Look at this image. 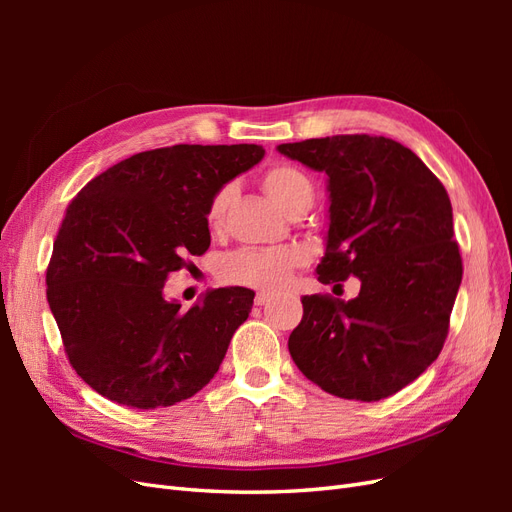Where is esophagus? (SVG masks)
I'll list each match as a JSON object with an SVG mask.
<instances>
[{
    "instance_id": "1",
    "label": "esophagus",
    "mask_w": 512,
    "mask_h": 512,
    "mask_svg": "<svg viewBox=\"0 0 512 512\" xmlns=\"http://www.w3.org/2000/svg\"><path fill=\"white\" fill-rule=\"evenodd\" d=\"M271 301V294L269 292H258L256 297H254V303L256 305H267Z\"/></svg>"
}]
</instances>
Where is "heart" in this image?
Wrapping results in <instances>:
<instances>
[{
  "mask_svg": "<svg viewBox=\"0 0 512 512\" xmlns=\"http://www.w3.org/2000/svg\"><path fill=\"white\" fill-rule=\"evenodd\" d=\"M260 185L265 194L286 215H303L314 203L316 185L303 168L277 162L260 175ZM237 196L235 183H224L215 190L207 205V226L211 230H222L228 218L232 200ZM307 265V252L299 245L271 247V250H256L245 247L222 260L220 277L226 284L247 286L258 290H280L290 282L292 273Z\"/></svg>",
  "mask_w": 512,
  "mask_h": 512,
  "instance_id": "b5f03b06",
  "label": "heart"
}]
</instances>
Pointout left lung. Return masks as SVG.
<instances>
[{"label":"left lung","instance_id":"1","mask_svg":"<svg viewBox=\"0 0 512 512\" xmlns=\"http://www.w3.org/2000/svg\"><path fill=\"white\" fill-rule=\"evenodd\" d=\"M327 173V252L322 284L359 277L342 301L307 294L288 337L292 361L335 397L378 401L438 359L461 284L453 207L440 179L393 138L337 134L277 147Z\"/></svg>","mask_w":512,"mask_h":512}]
</instances>
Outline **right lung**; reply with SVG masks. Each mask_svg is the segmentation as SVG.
Wrapping results in <instances>:
<instances>
[{"mask_svg": "<svg viewBox=\"0 0 512 512\" xmlns=\"http://www.w3.org/2000/svg\"><path fill=\"white\" fill-rule=\"evenodd\" d=\"M262 156L260 145L151 149L72 198L46 269V299L70 365L102 397L138 410L175 406L220 369L254 292L215 288L183 312L162 288L209 250L215 190Z\"/></svg>", "mask_w": 512, "mask_h": 512, "instance_id": "add662e5", "label": "right lung"}]
</instances>
